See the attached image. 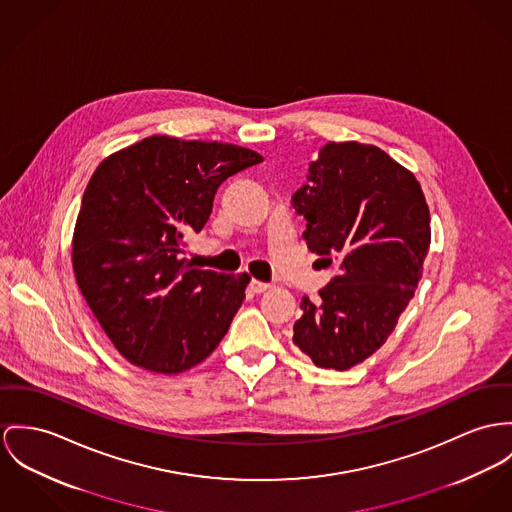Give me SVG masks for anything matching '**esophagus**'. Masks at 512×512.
I'll return each mask as SVG.
<instances>
[{"instance_id": "obj_1", "label": "esophagus", "mask_w": 512, "mask_h": 512, "mask_svg": "<svg viewBox=\"0 0 512 512\" xmlns=\"http://www.w3.org/2000/svg\"><path fill=\"white\" fill-rule=\"evenodd\" d=\"M249 288L255 292V294H261V292H265L267 288H271V284L269 282H261V280H251V284H249Z\"/></svg>"}]
</instances>
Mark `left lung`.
<instances>
[{
  "instance_id": "left-lung-1",
  "label": "left lung",
  "mask_w": 512,
  "mask_h": 512,
  "mask_svg": "<svg viewBox=\"0 0 512 512\" xmlns=\"http://www.w3.org/2000/svg\"><path fill=\"white\" fill-rule=\"evenodd\" d=\"M304 239L339 275L294 323V345L319 368L349 370L392 335L431 245V214L415 175L384 150L327 142L292 197Z\"/></svg>"
}]
</instances>
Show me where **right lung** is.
Masks as SVG:
<instances>
[{"label": "right lung", "instance_id": "1", "mask_svg": "<svg viewBox=\"0 0 512 512\" xmlns=\"http://www.w3.org/2000/svg\"><path fill=\"white\" fill-rule=\"evenodd\" d=\"M259 161L236 144L156 134L93 171L72 237L74 275L134 366L185 372L228 333L251 276L195 269L181 253L185 236L208 222L222 181Z\"/></svg>", "mask_w": 512, "mask_h": 512}]
</instances>
